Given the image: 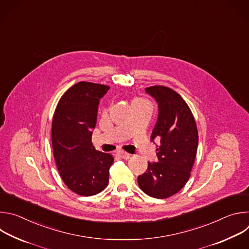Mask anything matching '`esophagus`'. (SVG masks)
<instances>
[{"label": "esophagus", "instance_id": "esophagus-1", "mask_svg": "<svg viewBox=\"0 0 249 249\" xmlns=\"http://www.w3.org/2000/svg\"><path fill=\"white\" fill-rule=\"evenodd\" d=\"M116 156H118L119 158H122V159H124V160H129V159L131 158V155H130V154H128V153H126V152H123V151L118 152V153L116 154Z\"/></svg>", "mask_w": 249, "mask_h": 249}]
</instances>
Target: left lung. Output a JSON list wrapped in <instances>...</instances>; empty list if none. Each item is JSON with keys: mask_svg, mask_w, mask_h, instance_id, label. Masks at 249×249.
Wrapping results in <instances>:
<instances>
[{"mask_svg": "<svg viewBox=\"0 0 249 249\" xmlns=\"http://www.w3.org/2000/svg\"><path fill=\"white\" fill-rule=\"evenodd\" d=\"M146 92L158 103L159 115L151 140L160 141L158 162H148L145 173L138 176L139 187L147 195L164 199L186 184L198 148L195 119L183 98L173 89L155 86Z\"/></svg>", "mask_w": 249, "mask_h": 249, "instance_id": "8db88e82", "label": "left lung"}]
</instances>
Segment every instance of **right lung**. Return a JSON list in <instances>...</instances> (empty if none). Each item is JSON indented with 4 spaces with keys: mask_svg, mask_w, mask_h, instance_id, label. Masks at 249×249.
<instances>
[{
    "mask_svg": "<svg viewBox=\"0 0 249 249\" xmlns=\"http://www.w3.org/2000/svg\"><path fill=\"white\" fill-rule=\"evenodd\" d=\"M109 87L80 82L61 97L52 121V147L61 178L69 189L92 196L108 184L110 154L96 151L91 143L100 98Z\"/></svg>",
    "mask_w": 249,
    "mask_h": 249,
    "instance_id": "obj_1",
    "label": "right lung"
}]
</instances>
